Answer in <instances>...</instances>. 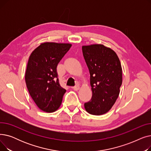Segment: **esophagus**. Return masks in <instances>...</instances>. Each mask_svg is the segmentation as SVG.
<instances>
[{
  "label": "esophagus",
  "instance_id": "34e87169",
  "mask_svg": "<svg viewBox=\"0 0 151 151\" xmlns=\"http://www.w3.org/2000/svg\"><path fill=\"white\" fill-rule=\"evenodd\" d=\"M80 85H79V84H76L75 86L73 87V89L75 91H78V90L80 89Z\"/></svg>",
  "mask_w": 151,
  "mask_h": 151
}]
</instances>
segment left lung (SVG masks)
Segmentation results:
<instances>
[{
    "instance_id": "1",
    "label": "left lung",
    "mask_w": 151,
    "mask_h": 151,
    "mask_svg": "<svg viewBox=\"0 0 151 151\" xmlns=\"http://www.w3.org/2000/svg\"><path fill=\"white\" fill-rule=\"evenodd\" d=\"M82 50L90 73L91 100L84 104L86 111L93 115L106 113L120 92L122 70L116 53L103 45L83 46Z\"/></svg>"
}]
</instances>
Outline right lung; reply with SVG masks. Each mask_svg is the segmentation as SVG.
I'll list each match as a JSON object with an SVG mask.
<instances>
[{
	"label": "right lung",
	"instance_id": "obj_1",
	"mask_svg": "<svg viewBox=\"0 0 151 151\" xmlns=\"http://www.w3.org/2000/svg\"><path fill=\"white\" fill-rule=\"evenodd\" d=\"M71 46L69 43H43L29 57L26 86L37 106L45 112H54L61 105L66 90L59 84L57 66Z\"/></svg>",
	"mask_w": 151,
	"mask_h": 151
}]
</instances>
